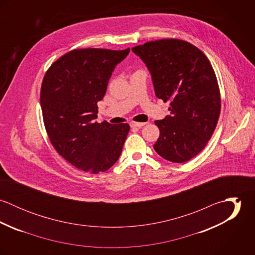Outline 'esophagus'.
<instances>
[{
	"label": "esophagus",
	"instance_id": "1",
	"mask_svg": "<svg viewBox=\"0 0 255 255\" xmlns=\"http://www.w3.org/2000/svg\"><path fill=\"white\" fill-rule=\"evenodd\" d=\"M146 123H137V122H131L130 127L131 128H142L145 126Z\"/></svg>",
	"mask_w": 255,
	"mask_h": 255
}]
</instances>
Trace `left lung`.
I'll return each mask as SVG.
<instances>
[{
	"label": "left lung",
	"mask_w": 255,
	"mask_h": 255,
	"mask_svg": "<svg viewBox=\"0 0 255 255\" xmlns=\"http://www.w3.org/2000/svg\"><path fill=\"white\" fill-rule=\"evenodd\" d=\"M152 75L155 94L170 102V116L155 121L160 135L155 151L184 163L207 145L221 112L218 80L205 54L189 42L160 39L131 49Z\"/></svg>",
	"instance_id": "1"
}]
</instances>
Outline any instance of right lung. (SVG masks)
<instances>
[{"mask_svg":"<svg viewBox=\"0 0 255 255\" xmlns=\"http://www.w3.org/2000/svg\"><path fill=\"white\" fill-rule=\"evenodd\" d=\"M128 53L129 48L74 49L54 62L44 75L40 103L50 142L84 172L109 170L122 153L129 125L95 119L114 68Z\"/></svg>","mask_w":255,"mask_h":255,"instance_id":"1","label":"right lung"}]
</instances>
